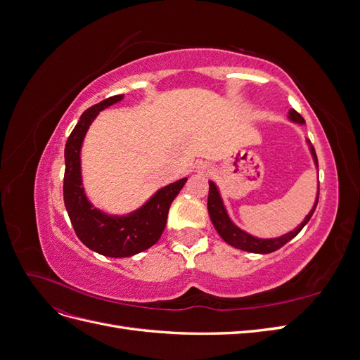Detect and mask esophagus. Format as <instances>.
<instances>
[{
    "instance_id": "34e87169",
    "label": "esophagus",
    "mask_w": 360,
    "mask_h": 360,
    "mask_svg": "<svg viewBox=\"0 0 360 360\" xmlns=\"http://www.w3.org/2000/svg\"><path fill=\"white\" fill-rule=\"evenodd\" d=\"M210 167L207 165V163H200V165L197 167V172L200 174H204V176H207V174H210Z\"/></svg>"
}]
</instances>
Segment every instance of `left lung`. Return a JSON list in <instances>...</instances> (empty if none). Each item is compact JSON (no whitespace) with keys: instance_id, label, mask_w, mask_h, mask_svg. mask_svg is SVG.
<instances>
[{"instance_id":"8db88e82","label":"left lung","mask_w":360,"mask_h":360,"mask_svg":"<svg viewBox=\"0 0 360 360\" xmlns=\"http://www.w3.org/2000/svg\"><path fill=\"white\" fill-rule=\"evenodd\" d=\"M287 117H288L290 122H292V123L304 124L303 117L294 110H290ZM304 143H307V146H308V150H309L312 162H314V167H315V169L319 171L317 155H315V150L311 144V141L307 139ZM209 184H210V189H209V201H207V209H209V214H210V219H212L214 230L217 231V234H219L224 238V242H226L228 245H231L237 249L246 250V252H254V254L275 252V250H278L279 248H282L285 243H288L291 238L296 237L302 231V228L308 224V221L311 219V216H312L315 207H317V202H319V188H317V195H315V201H314V205L311 207L309 213L304 216V219L296 228H294L292 231H288V233L282 234L279 237L263 238V237H257L254 234H250V233L245 231L243 228L236 225L234 221L231 219L230 213H228V210H226V205L224 202V198H222L219 188H217V184L212 180L209 181Z\"/></svg>"}]
</instances>
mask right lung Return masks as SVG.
<instances>
[{
    "instance_id": "right-lung-1",
    "label": "right lung",
    "mask_w": 360,
    "mask_h": 360,
    "mask_svg": "<svg viewBox=\"0 0 360 360\" xmlns=\"http://www.w3.org/2000/svg\"><path fill=\"white\" fill-rule=\"evenodd\" d=\"M124 99V94L112 96L86 110L75 126L64 148V205L69 213L73 230L79 240L94 252L123 258L153 246L165 230L169 205L177 197L188 179H180L158 189L138 209L124 214H111L94 207L89 200L82 183L81 150L90 124L101 111Z\"/></svg>"
}]
</instances>
